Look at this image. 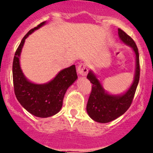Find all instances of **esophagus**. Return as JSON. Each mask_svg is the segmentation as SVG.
Wrapping results in <instances>:
<instances>
[{
	"label": "esophagus",
	"mask_w": 153,
	"mask_h": 153,
	"mask_svg": "<svg viewBox=\"0 0 153 153\" xmlns=\"http://www.w3.org/2000/svg\"><path fill=\"white\" fill-rule=\"evenodd\" d=\"M77 71H78V73H79V74H80L81 76L86 75L89 71L88 65L86 64V63H79V65L78 66Z\"/></svg>",
	"instance_id": "1"
}]
</instances>
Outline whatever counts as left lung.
I'll return each instance as SVG.
<instances>
[{
    "label": "left lung",
    "instance_id": "obj_1",
    "mask_svg": "<svg viewBox=\"0 0 153 153\" xmlns=\"http://www.w3.org/2000/svg\"><path fill=\"white\" fill-rule=\"evenodd\" d=\"M118 33L120 38L125 44L132 47L136 53V74L134 82L125 94L122 96H112L104 91L102 85L93 72H89L87 79L93 85L86 105V111L94 121L102 123L111 122L126 112L132 104L140 80V56L137 46L132 37L120 28L118 29Z\"/></svg>",
    "mask_w": 153,
    "mask_h": 153
}]
</instances>
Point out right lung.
Returning <instances> with one entry per match:
<instances>
[{"label": "right lung", "mask_w": 153, "mask_h": 153, "mask_svg": "<svg viewBox=\"0 0 153 153\" xmlns=\"http://www.w3.org/2000/svg\"><path fill=\"white\" fill-rule=\"evenodd\" d=\"M45 22L28 31L17 47L13 60V82L14 93L21 106L33 116L45 118L53 116L63 106L65 93L70 85L77 79L75 65L61 70L54 79L46 84L32 83L25 78L20 67L19 56L25 39Z\"/></svg>", "instance_id": "1"}]
</instances>
